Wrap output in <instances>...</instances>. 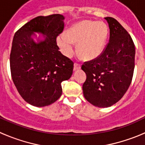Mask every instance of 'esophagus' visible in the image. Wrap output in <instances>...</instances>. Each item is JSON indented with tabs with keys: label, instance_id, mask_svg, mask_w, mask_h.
Instances as JSON below:
<instances>
[{
	"label": "esophagus",
	"instance_id": "obj_1",
	"mask_svg": "<svg viewBox=\"0 0 145 145\" xmlns=\"http://www.w3.org/2000/svg\"><path fill=\"white\" fill-rule=\"evenodd\" d=\"M80 64H78V63H75L74 64V70H79L80 69Z\"/></svg>",
	"mask_w": 145,
	"mask_h": 145
}]
</instances>
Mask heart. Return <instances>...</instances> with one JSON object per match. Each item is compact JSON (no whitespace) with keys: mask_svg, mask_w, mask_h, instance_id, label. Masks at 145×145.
Segmentation results:
<instances>
[{"mask_svg":"<svg viewBox=\"0 0 145 145\" xmlns=\"http://www.w3.org/2000/svg\"><path fill=\"white\" fill-rule=\"evenodd\" d=\"M107 33V25L102 22L84 20L67 29L66 35H59L57 41L61 52L67 57L73 52L72 43H78L77 52L79 57L82 59L92 60L103 52Z\"/></svg>","mask_w":145,"mask_h":145,"instance_id":"b5f03b06","label":"heart"}]
</instances>
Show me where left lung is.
I'll return each instance as SVG.
<instances>
[{
    "label": "left lung",
    "instance_id": "left-lung-1",
    "mask_svg": "<svg viewBox=\"0 0 145 145\" xmlns=\"http://www.w3.org/2000/svg\"><path fill=\"white\" fill-rule=\"evenodd\" d=\"M110 28L109 42L97 58L85 61L84 97L93 105L107 107L123 97L132 80L135 46L128 32L112 17L105 18Z\"/></svg>",
    "mask_w": 145,
    "mask_h": 145
}]
</instances>
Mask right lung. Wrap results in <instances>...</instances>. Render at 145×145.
Listing matches in <instances>:
<instances>
[{
	"label": "right lung",
	"instance_id": "1",
	"mask_svg": "<svg viewBox=\"0 0 145 145\" xmlns=\"http://www.w3.org/2000/svg\"><path fill=\"white\" fill-rule=\"evenodd\" d=\"M62 15L39 16L15 33L10 54L13 82L27 103L45 107L54 103L62 93L61 84L73 71V61L59 51L57 38L63 32ZM43 33L44 41L35 44L33 32Z\"/></svg>",
	"mask_w": 145,
	"mask_h": 145
}]
</instances>
